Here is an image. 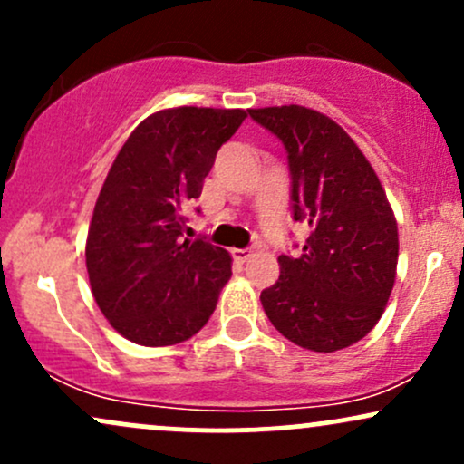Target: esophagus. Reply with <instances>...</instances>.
<instances>
[{
	"instance_id": "1",
	"label": "esophagus",
	"mask_w": 464,
	"mask_h": 464,
	"mask_svg": "<svg viewBox=\"0 0 464 464\" xmlns=\"http://www.w3.org/2000/svg\"><path fill=\"white\" fill-rule=\"evenodd\" d=\"M231 255H233V259H236V262L244 264V262H248V257H250V255H253V253H250L248 248H233Z\"/></svg>"
}]
</instances>
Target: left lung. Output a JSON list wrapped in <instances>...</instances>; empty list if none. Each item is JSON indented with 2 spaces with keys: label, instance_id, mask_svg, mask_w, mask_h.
<instances>
[{
  "label": "left lung",
  "instance_id": "1",
  "mask_svg": "<svg viewBox=\"0 0 464 464\" xmlns=\"http://www.w3.org/2000/svg\"><path fill=\"white\" fill-rule=\"evenodd\" d=\"M284 143L292 216L310 236L299 257L262 292L266 316L303 349L334 353L375 327L395 285L399 233L386 191L355 141L332 117L305 106L248 109Z\"/></svg>",
  "mask_w": 464,
  "mask_h": 464
}]
</instances>
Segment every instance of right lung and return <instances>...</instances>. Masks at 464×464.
Segmentation results:
<instances>
[{
	"mask_svg": "<svg viewBox=\"0 0 464 464\" xmlns=\"http://www.w3.org/2000/svg\"><path fill=\"white\" fill-rule=\"evenodd\" d=\"M246 115L200 106L159 111L117 152L95 202L84 257L100 312L130 343L179 344L214 314L231 279V255L185 237V209Z\"/></svg>",
	"mask_w": 464,
	"mask_h": 464,
	"instance_id": "right-lung-1",
	"label": "right lung"
}]
</instances>
